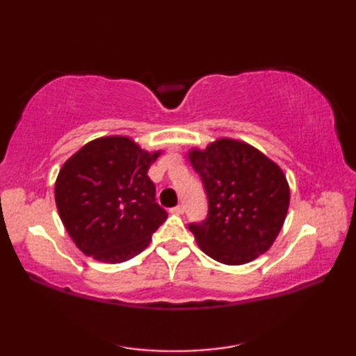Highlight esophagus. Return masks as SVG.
Here are the masks:
<instances>
[{
	"label": "esophagus",
	"instance_id": "obj_1",
	"mask_svg": "<svg viewBox=\"0 0 356 356\" xmlns=\"http://www.w3.org/2000/svg\"><path fill=\"white\" fill-rule=\"evenodd\" d=\"M184 211H185V208L182 205H177V207L171 208V213H174V214H184Z\"/></svg>",
	"mask_w": 356,
	"mask_h": 356
}]
</instances>
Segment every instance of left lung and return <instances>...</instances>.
I'll list each match as a JSON object with an SVG mask.
<instances>
[{
    "instance_id": "8db88e82",
    "label": "left lung",
    "mask_w": 356,
    "mask_h": 356,
    "mask_svg": "<svg viewBox=\"0 0 356 356\" xmlns=\"http://www.w3.org/2000/svg\"><path fill=\"white\" fill-rule=\"evenodd\" d=\"M188 156L208 197L205 220L188 225L202 251L223 264H245L266 252L289 208V186L278 165L232 139Z\"/></svg>"
}]
</instances>
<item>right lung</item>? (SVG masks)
<instances>
[{
  "mask_svg": "<svg viewBox=\"0 0 356 356\" xmlns=\"http://www.w3.org/2000/svg\"><path fill=\"white\" fill-rule=\"evenodd\" d=\"M159 154L111 136L88 142L64 163L55 184L58 213L86 255L122 263L149 245L168 217L147 174Z\"/></svg>",
  "mask_w": 356,
  "mask_h": 356,
  "instance_id": "1",
  "label": "right lung"
}]
</instances>
